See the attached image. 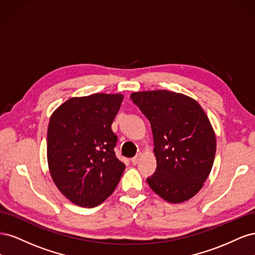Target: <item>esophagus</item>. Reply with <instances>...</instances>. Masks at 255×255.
I'll list each match as a JSON object with an SVG mask.
<instances>
[{"instance_id":"34e87169","label":"esophagus","mask_w":255,"mask_h":255,"mask_svg":"<svg viewBox=\"0 0 255 255\" xmlns=\"http://www.w3.org/2000/svg\"><path fill=\"white\" fill-rule=\"evenodd\" d=\"M141 157H142V154L141 153H138L135 157H133L132 159H130V161H132L133 165H137L138 163H139V160L141 159Z\"/></svg>"}]
</instances>
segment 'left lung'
<instances>
[{"mask_svg": "<svg viewBox=\"0 0 255 255\" xmlns=\"http://www.w3.org/2000/svg\"><path fill=\"white\" fill-rule=\"evenodd\" d=\"M130 99L152 128L157 166L146 182L167 202L187 201L203 187L215 159L216 135L205 112L168 90L133 92Z\"/></svg>", "mask_w": 255, "mask_h": 255, "instance_id": "8db88e82", "label": "left lung"}]
</instances>
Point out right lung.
Returning a JSON list of instances; mask_svg holds the SVG:
<instances>
[{
	"label": "right lung",
	"instance_id": "add662e5",
	"mask_svg": "<svg viewBox=\"0 0 255 255\" xmlns=\"http://www.w3.org/2000/svg\"><path fill=\"white\" fill-rule=\"evenodd\" d=\"M121 94H95L67 100L48 127L47 156L53 182L79 206L95 207L117 186L126 165L115 154L112 123Z\"/></svg>",
	"mask_w": 255,
	"mask_h": 255
}]
</instances>
